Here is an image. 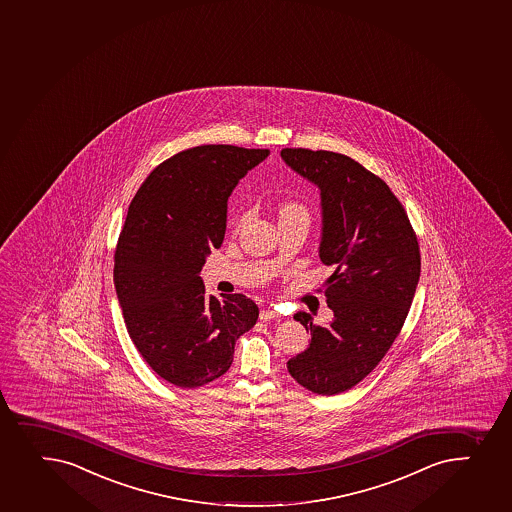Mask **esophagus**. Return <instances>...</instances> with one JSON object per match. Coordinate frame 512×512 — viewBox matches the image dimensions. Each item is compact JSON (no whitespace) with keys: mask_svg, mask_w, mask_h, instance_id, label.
Instances as JSON below:
<instances>
[{"mask_svg":"<svg viewBox=\"0 0 512 512\" xmlns=\"http://www.w3.org/2000/svg\"><path fill=\"white\" fill-rule=\"evenodd\" d=\"M275 319H280V314L274 309H264V311H260V321H275Z\"/></svg>","mask_w":512,"mask_h":512,"instance_id":"esophagus-1","label":"esophagus"}]
</instances>
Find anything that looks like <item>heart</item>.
<instances>
[{
	"label": "heart",
	"instance_id": "b5f03b06",
	"mask_svg": "<svg viewBox=\"0 0 512 512\" xmlns=\"http://www.w3.org/2000/svg\"><path fill=\"white\" fill-rule=\"evenodd\" d=\"M279 215L280 218H290V216H299V218H304L309 222V210H307V206L301 201L297 200H285L280 203L279 206ZM243 220H245V215L240 216L237 222H235V227H240L242 225Z\"/></svg>",
	"mask_w": 512,
	"mask_h": 512
}]
</instances>
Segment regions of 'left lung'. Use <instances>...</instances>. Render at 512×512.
<instances>
[{
	"mask_svg": "<svg viewBox=\"0 0 512 512\" xmlns=\"http://www.w3.org/2000/svg\"><path fill=\"white\" fill-rule=\"evenodd\" d=\"M280 156L319 186V257L336 267L324 284L334 319L319 326L309 312H297L311 344L287 369L306 390L339 395L364 380L398 338L420 279V245L400 200L363 164L304 148H285Z\"/></svg>",
	"mask_w": 512,
	"mask_h": 512,
	"instance_id": "1",
	"label": "left lung"
}]
</instances>
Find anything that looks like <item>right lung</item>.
<instances>
[{"instance_id":"right-lung-1","label":"right lung","mask_w":512,"mask_h":512,"mask_svg":"<svg viewBox=\"0 0 512 512\" xmlns=\"http://www.w3.org/2000/svg\"><path fill=\"white\" fill-rule=\"evenodd\" d=\"M269 149L203 144L151 171L132 198L114 253L127 332L154 373L200 388L232 366L237 339L259 319L243 294L206 296L200 272L222 247L227 200Z\"/></svg>"}]
</instances>
